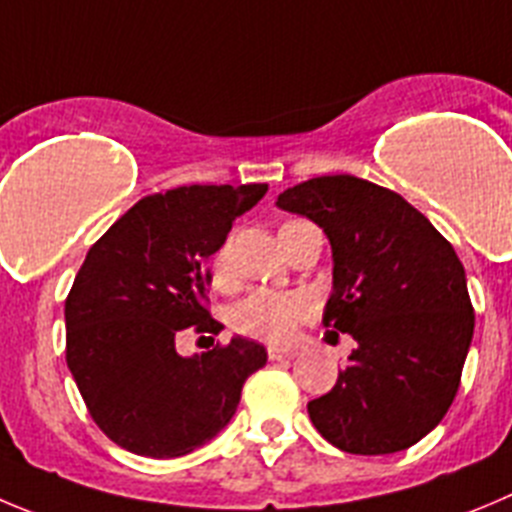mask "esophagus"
Returning <instances> with one entry per match:
<instances>
[{
	"label": "esophagus",
	"mask_w": 512,
	"mask_h": 512,
	"mask_svg": "<svg viewBox=\"0 0 512 512\" xmlns=\"http://www.w3.org/2000/svg\"><path fill=\"white\" fill-rule=\"evenodd\" d=\"M295 356V351H285V348H267V358L270 361H290Z\"/></svg>",
	"instance_id": "obj_1"
}]
</instances>
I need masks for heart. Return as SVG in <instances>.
<instances>
[{
    "mask_svg": "<svg viewBox=\"0 0 512 512\" xmlns=\"http://www.w3.org/2000/svg\"><path fill=\"white\" fill-rule=\"evenodd\" d=\"M212 278L217 285L232 280V262H229V242H224L212 260ZM313 305L303 293H285V290H255L232 305L229 323L240 336L255 341L283 346L295 336L298 326L308 321Z\"/></svg>",
    "mask_w": 512,
    "mask_h": 512,
    "instance_id": "1",
    "label": "heart"
}]
</instances>
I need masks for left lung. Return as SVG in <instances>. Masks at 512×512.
Listing matches in <instances>:
<instances>
[{"label":"left lung","instance_id":"obj_1","mask_svg":"<svg viewBox=\"0 0 512 512\" xmlns=\"http://www.w3.org/2000/svg\"><path fill=\"white\" fill-rule=\"evenodd\" d=\"M278 207L328 234L333 293L323 326L356 341L336 386L308 401L310 422L351 455L407 450L455 401L475 331L455 247L396 191L351 174L303 181Z\"/></svg>","mask_w":512,"mask_h":512}]
</instances>
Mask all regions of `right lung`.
<instances>
[{
  "mask_svg": "<svg viewBox=\"0 0 512 512\" xmlns=\"http://www.w3.org/2000/svg\"><path fill=\"white\" fill-rule=\"evenodd\" d=\"M267 184H191L133 204L95 242L65 298V358L105 437L141 457L189 455L232 419L267 351L247 338L202 356L176 336H217L209 257Z\"/></svg>",
  "mask_w": 512,
  "mask_h": 512,
  "instance_id": "obj_1",
  "label": "right lung"
}]
</instances>
